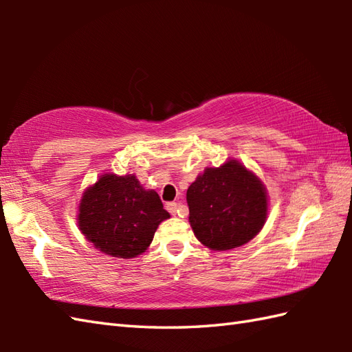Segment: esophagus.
<instances>
[{
    "mask_svg": "<svg viewBox=\"0 0 352 352\" xmlns=\"http://www.w3.org/2000/svg\"><path fill=\"white\" fill-rule=\"evenodd\" d=\"M177 208H178V204H177V203H168V204H166V210H168L170 214H175V213H177Z\"/></svg>",
    "mask_w": 352,
    "mask_h": 352,
    "instance_id": "esophagus-1",
    "label": "esophagus"
}]
</instances>
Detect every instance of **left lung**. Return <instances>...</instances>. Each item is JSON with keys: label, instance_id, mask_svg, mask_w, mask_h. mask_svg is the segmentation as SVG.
I'll return each mask as SVG.
<instances>
[{"label": "left lung", "instance_id": "left-lung-1", "mask_svg": "<svg viewBox=\"0 0 352 352\" xmlns=\"http://www.w3.org/2000/svg\"><path fill=\"white\" fill-rule=\"evenodd\" d=\"M186 199L193 233L213 251L248 243L263 228L269 210L265 184L236 159L206 168L189 186Z\"/></svg>", "mask_w": 352, "mask_h": 352}]
</instances>
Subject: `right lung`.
<instances>
[{
	"label": "right lung",
	"instance_id": "obj_1",
	"mask_svg": "<svg viewBox=\"0 0 352 352\" xmlns=\"http://www.w3.org/2000/svg\"><path fill=\"white\" fill-rule=\"evenodd\" d=\"M170 218L160 197L134 174H102L83 192L77 222L96 250L118 258H134L148 250L155 230Z\"/></svg>",
	"mask_w": 352,
	"mask_h": 352
}]
</instances>
